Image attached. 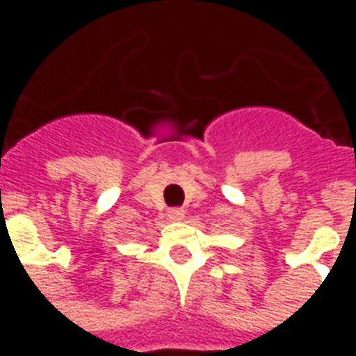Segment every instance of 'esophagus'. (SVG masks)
Here are the masks:
<instances>
[{"mask_svg":"<svg viewBox=\"0 0 356 356\" xmlns=\"http://www.w3.org/2000/svg\"><path fill=\"white\" fill-rule=\"evenodd\" d=\"M168 218H170L172 222H181L184 218V211L181 207H172V209L168 211Z\"/></svg>","mask_w":356,"mask_h":356,"instance_id":"obj_1","label":"esophagus"}]
</instances>
